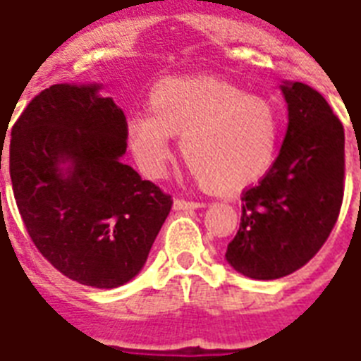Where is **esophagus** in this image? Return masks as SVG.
Segmentation results:
<instances>
[{
    "label": "esophagus",
    "mask_w": 361,
    "mask_h": 361,
    "mask_svg": "<svg viewBox=\"0 0 361 361\" xmlns=\"http://www.w3.org/2000/svg\"><path fill=\"white\" fill-rule=\"evenodd\" d=\"M205 203L203 201H190V200H175V209L177 211H192V209H197V207H203Z\"/></svg>",
    "instance_id": "1"
}]
</instances>
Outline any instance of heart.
<instances>
[{"mask_svg": "<svg viewBox=\"0 0 361 361\" xmlns=\"http://www.w3.org/2000/svg\"><path fill=\"white\" fill-rule=\"evenodd\" d=\"M149 112L126 120V141L137 166L160 177L180 137L184 161L209 192L250 186L273 167L281 116L269 99L212 79H166L150 90Z\"/></svg>", "mask_w": 361, "mask_h": 361, "instance_id": "1", "label": "heart"}]
</instances>
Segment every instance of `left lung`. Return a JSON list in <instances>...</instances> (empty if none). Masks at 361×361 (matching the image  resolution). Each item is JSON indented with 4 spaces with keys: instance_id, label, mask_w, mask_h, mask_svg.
I'll list each match as a JSON object with an SVG mask.
<instances>
[{
    "instance_id": "1",
    "label": "left lung",
    "mask_w": 361,
    "mask_h": 361,
    "mask_svg": "<svg viewBox=\"0 0 361 361\" xmlns=\"http://www.w3.org/2000/svg\"><path fill=\"white\" fill-rule=\"evenodd\" d=\"M288 130L269 173L243 190L241 224L226 250L245 276L271 281L301 269L322 248L345 194V130L303 82L282 86Z\"/></svg>"
}]
</instances>
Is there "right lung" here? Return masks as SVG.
Here are the masks:
<instances>
[{"mask_svg": "<svg viewBox=\"0 0 361 361\" xmlns=\"http://www.w3.org/2000/svg\"><path fill=\"white\" fill-rule=\"evenodd\" d=\"M97 88L39 92L11 130L7 164L22 222L43 258L71 281L116 288L141 271L173 200L120 161L126 116ZM66 161L72 167L61 173Z\"/></svg>", "mask_w": 361, "mask_h": 361, "instance_id": "add662e5", "label": "right lung"}]
</instances>
